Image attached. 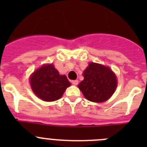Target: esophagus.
Wrapping results in <instances>:
<instances>
[{
    "label": "esophagus",
    "mask_w": 147,
    "mask_h": 147,
    "mask_svg": "<svg viewBox=\"0 0 147 147\" xmlns=\"http://www.w3.org/2000/svg\"><path fill=\"white\" fill-rule=\"evenodd\" d=\"M71 83H72L74 85H77L78 83H79V81H78V80H73V81L71 82Z\"/></svg>",
    "instance_id": "esophagus-1"
}]
</instances>
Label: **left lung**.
Instances as JSON below:
<instances>
[{"label":"left lung","mask_w":147,"mask_h":147,"mask_svg":"<svg viewBox=\"0 0 147 147\" xmlns=\"http://www.w3.org/2000/svg\"><path fill=\"white\" fill-rule=\"evenodd\" d=\"M84 80L78 87L88 100L104 102L112 96L117 87L116 76L109 67L90 62L83 72Z\"/></svg>","instance_id":"1"}]
</instances>
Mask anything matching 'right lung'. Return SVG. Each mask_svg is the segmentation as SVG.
<instances>
[{"mask_svg": "<svg viewBox=\"0 0 147 147\" xmlns=\"http://www.w3.org/2000/svg\"><path fill=\"white\" fill-rule=\"evenodd\" d=\"M30 85L35 95L45 102H54L62 97L71 86L66 76L60 75L53 64L43 65L30 76Z\"/></svg>", "mask_w": 147, "mask_h": 147, "instance_id": "1", "label": "right lung"}]
</instances>
